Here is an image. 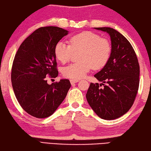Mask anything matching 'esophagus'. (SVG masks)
I'll return each mask as SVG.
<instances>
[{
	"label": "esophagus",
	"instance_id": "obj_1",
	"mask_svg": "<svg viewBox=\"0 0 151 151\" xmlns=\"http://www.w3.org/2000/svg\"><path fill=\"white\" fill-rule=\"evenodd\" d=\"M79 81L78 80H75V79H70V83L72 84H75V83H77V82H78Z\"/></svg>",
	"mask_w": 151,
	"mask_h": 151
}]
</instances>
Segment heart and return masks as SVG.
Masks as SVG:
<instances>
[{
	"label": "heart",
	"instance_id": "heart-1",
	"mask_svg": "<svg viewBox=\"0 0 151 151\" xmlns=\"http://www.w3.org/2000/svg\"><path fill=\"white\" fill-rule=\"evenodd\" d=\"M70 45L64 40L58 41L55 48L57 59L62 63L70 60L74 52L82 50L81 63H74L63 68L65 77L78 80L85 77L92 68L100 69L106 65L111 57V45L109 40L91 31L73 36Z\"/></svg>",
	"mask_w": 151,
	"mask_h": 151
}]
</instances>
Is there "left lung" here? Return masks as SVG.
Instances as JSON below:
<instances>
[{
  "label": "left lung",
  "mask_w": 151,
  "mask_h": 151,
  "mask_svg": "<svg viewBox=\"0 0 151 151\" xmlns=\"http://www.w3.org/2000/svg\"><path fill=\"white\" fill-rule=\"evenodd\" d=\"M94 29L109 35L111 54L106 65L94 75L104 88H99V83H91L86 98L100 118L113 120L124 114L133 104L139 86V64L131 43L119 32L110 27Z\"/></svg>",
  "instance_id": "1"
}]
</instances>
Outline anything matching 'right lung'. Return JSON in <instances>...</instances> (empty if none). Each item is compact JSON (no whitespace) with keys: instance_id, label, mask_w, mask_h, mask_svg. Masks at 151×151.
I'll use <instances>...</instances> for the list:
<instances>
[{"instance_id":"1","label":"right lung","mask_w":151,"mask_h":151,"mask_svg":"<svg viewBox=\"0 0 151 151\" xmlns=\"http://www.w3.org/2000/svg\"><path fill=\"white\" fill-rule=\"evenodd\" d=\"M68 34L57 27L39 28L22 42L14 57L11 73L14 94L22 108L37 118L54 113L70 88L68 79L51 85L46 79L58 75L55 48Z\"/></svg>"}]
</instances>
